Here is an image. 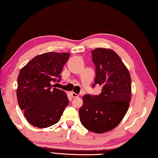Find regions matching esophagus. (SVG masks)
Returning <instances> with one entry per match:
<instances>
[{
  "mask_svg": "<svg viewBox=\"0 0 158 158\" xmlns=\"http://www.w3.org/2000/svg\"><path fill=\"white\" fill-rule=\"evenodd\" d=\"M71 96H72V98H77L79 97V95L74 92H71Z\"/></svg>",
  "mask_w": 158,
  "mask_h": 158,
  "instance_id": "obj_1",
  "label": "esophagus"
}]
</instances>
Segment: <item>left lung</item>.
Here are the masks:
<instances>
[{
    "mask_svg": "<svg viewBox=\"0 0 158 158\" xmlns=\"http://www.w3.org/2000/svg\"><path fill=\"white\" fill-rule=\"evenodd\" d=\"M96 67V84L102 87L98 95L86 94L79 109L80 121L87 130L96 133L110 131L121 123L131 100L130 73L114 50H91Z\"/></svg>",
    "mask_w": 158,
    "mask_h": 158,
    "instance_id": "8db88e82",
    "label": "left lung"
}]
</instances>
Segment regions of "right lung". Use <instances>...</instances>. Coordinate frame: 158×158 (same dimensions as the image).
I'll use <instances>...</instances> for the list:
<instances>
[{"label": "right lung", "mask_w": 158, "mask_h": 158, "mask_svg": "<svg viewBox=\"0 0 158 158\" xmlns=\"http://www.w3.org/2000/svg\"><path fill=\"white\" fill-rule=\"evenodd\" d=\"M70 56L49 52L32 59L20 69L16 91L18 105L28 123L37 128L52 126L69 104L64 91L55 88Z\"/></svg>", "instance_id": "obj_1"}]
</instances>
